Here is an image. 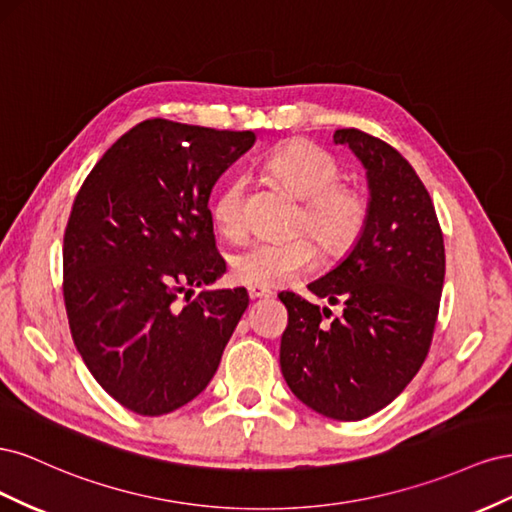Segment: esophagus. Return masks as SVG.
Returning <instances> with one entry per match:
<instances>
[{
	"instance_id": "obj_1",
	"label": "esophagus",
	"mask_w": 512,
	"mask_h": 512,
	"mask_svg": "<svg viewBox=\"0 0 512 512\" xmlns=\"http://www.w3.org/2000/svg\"><path fill=\"white\" fill-rule=\"evenodd\" d=\"M247 292H250V299H252V301L271 297V292H269V290H265V288H258V286H250V288H247Z\"/></svg>"
}]
</instances>
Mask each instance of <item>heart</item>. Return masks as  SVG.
Returning a JSON list of instances; mask_svg holds the SVG:
<instances>
[{
    "instance_id": "heart-1",
    "label": "heart",
    "mask_w": 512,
    "mask_h": 512,
    "mask_svg": "<svg viewBox=\"0 0 512 512\" xmlns=\"http://www.w3.org/2000/svg\"><path fill=\"white\" fill-rule=\"evenodd\" d=\"M265 168L290 194L303 200L299 228L307 230L324 254L344 256L352 250L367 226L369 205L359 190L339 183L342 168L327 151L309 141H288L269 153ZM211 220L226 239L243 235L241 179H230L213 198ZM314 265L316 247L307 239L254 241L232 254L230 273L247 286L282 288Z\"/></svg>"
}]
</instances>
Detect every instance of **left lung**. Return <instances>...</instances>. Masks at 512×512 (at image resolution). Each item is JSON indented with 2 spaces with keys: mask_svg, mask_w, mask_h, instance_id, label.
Returning <instances> with one entry per match:
<instances>
[{
  "mask_svg": "<svg viewBox=\"0 0 512 512\" xmlns=\"http://www.w3.org/2000/svg\"><path fill=\"white\" fill-rule=\"evenodd\" d=\"M367 170L369 218L335 269L307 288L344 314L282 292L280 365L299 401L335 421H361L406 389L431 346L444 284V239L410 162L361 130H335Z\"/></svg>",
  "mask_w": 512,
  "mask_h": 512,
  "instance_id": "left-lung-1",
  "label": "left lung"
}]
</instances>
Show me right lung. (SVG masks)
Wrapping results in <instances>:
<instances>
[{"label": "right lung", "mask_w": 512, "mask_h": 512, "mask_svg": "<svg viewBox=\"0 0 512 512\" xmlns=\"http://www.w3.org/2000/svg\"><path fill=\"white\" fill-rule=\"evenodd\" d=\"M254 141L250 130L147 119L74 198L64 235L70 333L91 376L136 414H168L203 393L250 305L245 288L190 294L226 271L209 196Z\"/></svg>", "instance_id": "add662e5"}]
</instances>
